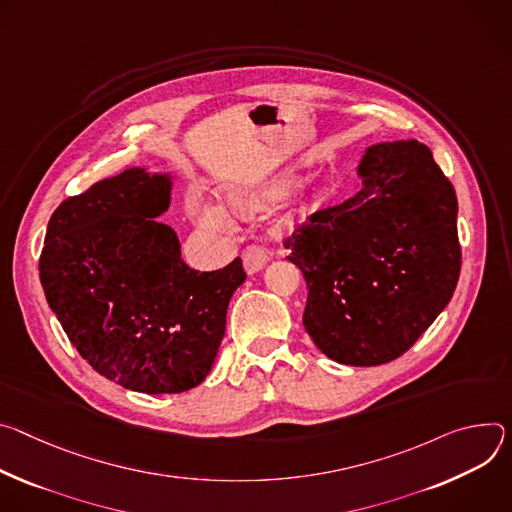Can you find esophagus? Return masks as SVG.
<instances>
[{"mask_svg": "<svg viewBox=\"0 0 512 512\" xmlns=\"http://www.w3.org/2000/svg\"><path fill=\"white\" fill-rule=\"evenodd\" d=\"M268 258H270L268 252H266L262 246H258V244H252V246H248V248L242 252L244 268H246L248 274H254V272L262 270L264 264L268 262Z\"/></svg>", "mask_w": 512, "mask_h": 512, "instance_id": "obj_1", "label": "esophagus"}]
</instances>
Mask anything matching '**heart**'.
<instances>
[{
    "instance_id": "b5f03b06",
    "label": "heart",
    "mask_w": 512,
    "mask_h": 512,
    "mask_svg": "<svg viewBox=\"0 0 512 512\" xmlns=\"http://www.w3.org/2000/svg\"><path fill=\"white\" fill-rule=\"evenodd\" d=\"M230 205L236 213L246 215V217H250L266 207V203L262 199H246V197H234L230 201ZM193 215H195V221L199 225L207 227V230H223L225 227V215L213 205H201L195 209Z\"/></svg>"
}]
</instances>
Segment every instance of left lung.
Wrapping results in <instances>:
<instances>
[{
	"instance_id": "1",
	"label": "left lung",
	"mask_w": 512,
	"mask_h": 512,
	"mask_svg": "<svg viewBox=\"0 0 512 512\" xmlns=\"http://www.w3.org/2000/svg\"><path fill=\"white\" fill-rule=\"evenodd\" d=\"M362 189L319 209L285 240L307 282L303 325L348 366L403 356L456 291L462 248L458 197L417 140L366 150Z\"/></svg>"
}]
</instances>
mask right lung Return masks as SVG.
<instances>
[{
	"label": "right lung",
	"instance_id": "right-lung-1",
	"mask_svg": "<svg viewBox=\"0 0 512 512\" xmlns=\"http://www.w3.org/2000/svg\"><path fill=\"white\" fill-rule=\"evenodd\" d=\"M170 177L128 168L54 209L40 254L46 301L71 344L101 376L146 394L205 380L225 333L242 258L189 268L173 227L154 217Z\"/></svg>",
	"mask_w": 512,
	"mask_h": 512
}]
</instances>
